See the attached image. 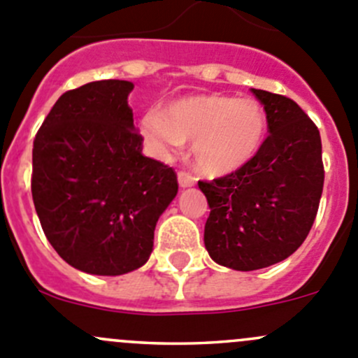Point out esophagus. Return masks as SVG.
<instances>
[{
    "mask_svg": "<svg viewBox=\"0 0 358 358\" xmlns=\"http://www.w3.org/2000/svg\"><path fill=\"white\" fill-rule=\"evenodd\" d=\"M178 183L183 189H185V187H192L194 183H196V176L190 175V173L187 171H178Z\"/></svg>",
    "mask_w": 358,
    "mask_h": 358,
    "instance_id": "obj_1",
    "label": "esophagus"
}]
</instances>
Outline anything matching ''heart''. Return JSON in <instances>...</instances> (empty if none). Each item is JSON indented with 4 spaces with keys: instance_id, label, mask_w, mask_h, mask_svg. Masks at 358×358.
Segmentation results:
<instances>
[{
    "instance_id": "obj_1",
    "label": "heart",
    "mask_w": 358,
    "mask_h": 358,
    "mask_svg": "<svg viewBox=\"0 0 358 358\" xmlns=\"http://www.w3.org/2000/svg\"><path fill=\"white\" fill-rule=\"evenodd\" d=\"M140 129L154 154L168 157L192 142L197 168L225 175L248 164L262 149L266 135L263 107L251 99L225 95H192L149 110Z\"/></svg>"
}]
</instances>
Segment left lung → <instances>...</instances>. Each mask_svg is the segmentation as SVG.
Wrapping results in <instances>:
<instances>
[{"label": "left lung", "instance_id": "8db88e82", "mask_svg": "<svg viewBox=\"0 0 358 358\" xmlns=\"http://www.w3.org/2000/svg\"><path fill=\"white\" fill-rule=\"evenodd\" d=\"M268 133L248 164L199 182L211 213L204 244L218 265L249 272L291 256L308 236L324 187L320 133L294 100L251 90Z\"/></svg>", "mask_w": 358, "mask_h": 358}]
</instances>
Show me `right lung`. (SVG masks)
I'll return each instance as SVG.
<instances>
[{"label": "right lung", "instance_id": "add662e5", "mask_svg": "<svg viewBox=\"0 0 358 358\" xmlns=\"http://www.w3.org/2000/svg\"><path fill=\"white\" fill-rule=\"evenodd\" d=\"M131 90L121 79L69 90L32 147L31 190L43 232L69 265L95 275L145 265L159 216L178 192L175 169L142 154Z\"/></svg>", "mask_w": 358, "mask_h": 358}]
</instances>
